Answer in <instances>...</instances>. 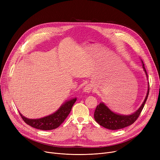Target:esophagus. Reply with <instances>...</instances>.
<instances>
[{"mask_svg":"<svg viewBox=\"0 0 160 160\" xmlns=\"http://www.w3.org/2000/svg\"><path fill=\"white\" fill-rule=\"evenodd\" d=\"M91 89H92V86L91 84H88V85L86 86L83 89V92H84V93H89L90 91H91Z\"/></svg>","mask_w":160,"mask_h":160,"instance_id":"34e87169","label":"esophagus"}]
</instances>
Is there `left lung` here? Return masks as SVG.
Segmentation results:
<instances>
[{
    "mask_svg": "<svg viewBox=\"0 0 160 160\" xmlns=\"http://www.w3.org/2000/svg\"><path fill=\"white\" fill-rule=\"evenodd\" d=\"M141 62L142 64V69H143L148 79V74L145 69V65L142 60ZM148 93L149 83L148 82V90L143 102L142 103L137 111L130 115H122L115 113L111 110L103 102H101L96 108L94 113V118L100 126L109 130H115L127 127L132 124L138 118L146 103Z\"/></svg>",
    "mask_w": 160,
    "mask_h": 160,
    "instance_id": "left-lung-1",
    "label": "left lung"
}]
</instances>
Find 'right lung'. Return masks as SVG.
<instances>
[{
    "mask_svg": "<svg viewBox=\"0 0 160 160\" xmlns=\"http://www.w3.org/2000/svg\"><path fill=\"white\" fill-rule=\"evenodd\" d=\"M77 98H72L66 101L54 113L39 119H28L20 112L23 121L30 127L38 130H50L60 127L69 114L73 104L77 101Z\"/></svg>",
    "mask_w": 160,
    "mask_h": 160,
    "instance_id": "1",
    "label": "right lung"
}]
</instances>
